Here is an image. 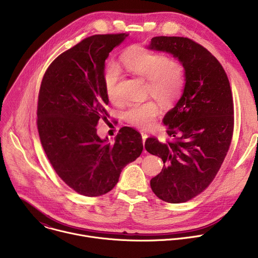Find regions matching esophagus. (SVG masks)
<instances>
[{
	"label": "esophagus",
	"instance_id": "34e87169",
	"mask_svg": "<svg viewBox=\"0 0 258 258\" xmlns=\"http://www.w3.org/2000/svg\"><path fill=\"white\" fill-rule=\"evenodd\" d=\"M148 139V135L147 134H145V133H142V140H143V144H144V146H145V142H146V140Z\"/></svg>",
	"mask_w": 258,
	"mask_h": 258
}]
</instances>
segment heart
<instances>
[{"label": "heart", "mask_w": 258, "mask_h": 258, "mask_svg": "<svg viewBox=\"0 0 258 258\" xmlns=\"http://www.w3.org/2000/svg\"><path fill=\"white\" fill-rule=\"evenodd\" d=\"M120 66L127 72L147 81L148 93L163 106L173 105L180 97L186 78L182 65L168 59L165 55L133 47L120 56ZM121 70L115 64H110L104 73L105 91L112 103L121 102L118 92ZM159 107L153 100L130 106L123 113L124 120L139 128H148L154 123Z\"/></svg>", "instance_id": "b5f03b06"}]
</instances>
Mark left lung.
<instances>
[{"label": "left lung", "instance_id": "8db88e82", "mask_svg": "<svg viewBox=\"0 0 258 258\" xmlns=\"http://www.w3.org/2000/svg\"><path fill=\"white\" fill-rule=\"evenodd\" d=\"M147 49L176 58L185 69L182 94L163 117L172 142L146 140L145 148L163 167L151 189L168 203L186 202L203 192L229 151L234 130L230 83L218 60L204 47L180 36H155Z\"/></svg>", "mask_w": 258, "mask_h": 258}]
</instances>
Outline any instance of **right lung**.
<instances>
[{
    "label": "right lung",
    "instance_id": "add662e5",
    "mask_svg": "<svg viewBox=\"0 0 258 258\" xmlns=\"http://www.w3.org/2000/svg\"><path fill=\"white\" fill-rule=\"evenodd\" d=\"M127 33L95 34L59 55L43 78L38 102V130L56 173L88 197L111 191L122 168L143 151L142 136L124 126L114 143L97 135L105 107V60Z\"/></svg>",
    "mask_w": 258,
    "mask_h": 258
}]
</instances>
